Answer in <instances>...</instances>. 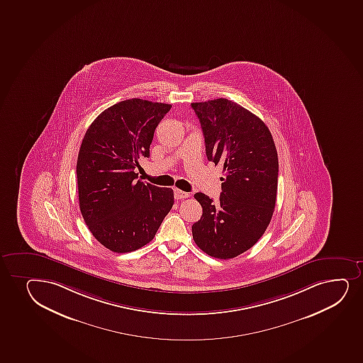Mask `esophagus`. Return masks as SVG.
<instances>
[{
	"instance_id": "34e87169",
	"label": "esophagus",
	"mask_w": 363,
	"mask_h": 363,
	"mask_svg": "<svg viewBox=\"0 0 363 363\" xmlns=\"http://www.w3.org/2000/svg\"><path fill=\"white\" fill-rule=\"evenodd\" d=\"M174 197L175 200H183V199H188L190 197L189 192H184L179 189H174Z\"/></svg>"
}]
</instances>
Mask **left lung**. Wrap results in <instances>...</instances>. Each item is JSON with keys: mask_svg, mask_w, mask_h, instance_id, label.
<instances>
[{"mask_svg": "<svg viewBox=\"0 0 363 363\" xmlns=\"http://www.w3.org/2000/svg\"><path fill=\"white\" fill-rule=\"evenodd\" d=\"M208 161L224 166L219 202L202 192V217L192 238L204 253L231 259L255 246L275 208L279 157L271 132L258 116L231 100L192 103Z\"/></svg>", "mask_w": 363, "mask_h": 363, "instance_id": "8db88e82", "label": "left lung"}]
</instances>
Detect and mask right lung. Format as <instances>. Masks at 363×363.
Segmentation results:
<instances>
[{
	"mask_svg": "<svg viewBox=\"0 0 363 363\" xmlns=\"http://www.w3.org/2000/svg\"><path fill=\"white\" fill-rule=\"evenodd\" d=\"M171 104L123 100L96 117L79 147V209L108 250L128 253L147 245L174 203L169 188L137 180L140 157H150L155 130Z\"/></svg>",
	"mask_w": 363,
	"mask_h": 363,
	"instance_id": "1",
	"label": "right lung"
}]
</instances>
